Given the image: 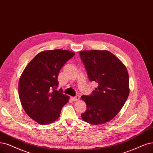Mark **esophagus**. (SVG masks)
I'll use <instances>...</instances> for the list:
<instances>
[{"label":"esophagus","instance_id":"1","mask_svg":"<svg viewBox=\"0 0 153 153\" xmlns=\"http://www.w3.org/2000/svg\"><path fill=\"white\" fill-rule=\"evenodd\" d=\"M71 99L73 101H78L80 99V97H79V96H76V97H72Z\"/></svg>","mask_w":153,"mask_h":153}]
</instances>
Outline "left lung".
I'll return each instance as SVG.
<instances>
[{"mask_svg": "<svg viewBox=\"0 0 153 153\" xmlns=\"http://www.w3.org/2000/svg\"><path fill=\"white\" fill-rule=\"evenodd\" d=\"M91 81L98 83L91 95H82L87 110L84 121L100 125L119 113L129 95L128 74L122 61L108 50H84L79 52Z\"/></svg>", "mask_w": 153, "mask_h": 153, "instance_id": "left-lung-1", "label": "left lung"}]
</instances>
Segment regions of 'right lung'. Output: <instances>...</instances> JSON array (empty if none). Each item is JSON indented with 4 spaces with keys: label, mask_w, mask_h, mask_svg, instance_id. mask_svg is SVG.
I'll use <instances>...</instances> for the list:
<instances>
[{
    "label": "right lung",
    "mask_w": 153,
    "mask_h": 153,
    "mask_svg": "<svg viewBox=\"0 0 153 153\" xmlns=\"http://www.w3.org/2000/svg\"><path fill=\"white\" fill-rule=\"evenodd\" d=\"M75 55L67 50H45L38 53L19 78L18 92L21 105L33 120L41 125L54 122L69 100L62 93L58 76L62 67Z\"/></svg>",
    "instance_id": "1"
}]
</instances>
